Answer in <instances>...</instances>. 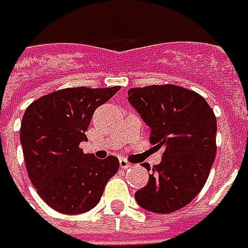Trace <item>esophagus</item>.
I'll return each mask as SVG.
<instances>
[{
    "mask_svg": "<svg viewBox=\"0 0 248 248\" xmlns=\"http://www.w3.org/2000/svg\"><path fill=\"white\" fill-rule=\"evenodd\" d=\"M120 167L125 170V168H129V167H131V163L127 161L125 158H120Z\"/></svg>",
    "mask_w": 248,
    "mask_h": 248,
    "instance_id": "1",
    "label": "esophagus"
}]
</instances>
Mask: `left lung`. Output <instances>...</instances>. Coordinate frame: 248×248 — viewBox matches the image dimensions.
Listing matches in <instances>:
<instances>
[{"label":"left lung","instance_id":"obj_1","mask_svg":"<svg viewBox=\"0 0 248 248\" xmlns=\"http://www.w3.org/2000/svg\"><path fill=\"white\" fill-rule=\"evenodd\" d=\"M128 100L150 127V143L164 148L135 200L152 213H174L199 195L208 178L217 153L214 111L202 95L174 84L131 88Z\"/></svg>","mask_w":248,"mask_h":248}]
</instances>
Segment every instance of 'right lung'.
I'll list each match as a JSON object with an SVG mask.
<instances>
[{"label": "right lung", "mask_w": 248, "mask_h": 248, "mask_svg": "<svg viewBox=\"0 0 248 248\" xmlns=\"http://www.w3.org/2000/svg\"><path fill=\"white\" fill-rule=\"evenodd\" d=\"M120 90L76 87L44 95L26 109L20 125L27 174L40 197L62 214H82L99 203L119 171V158L85 155L93 111Z\"/></svg>", "instance_id": "1"}]
</instances>
